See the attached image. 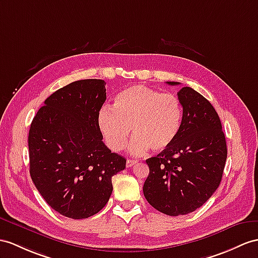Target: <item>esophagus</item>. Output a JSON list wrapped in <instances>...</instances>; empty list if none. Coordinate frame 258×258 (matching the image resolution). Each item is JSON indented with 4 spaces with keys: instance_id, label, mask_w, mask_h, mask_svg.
I'll return each mask as SVG.
<instances>
[{
    "instance_id": "obj_1",
    "label": "esophagus",
    "mask_w": 258,
    "mask_h": 258,
    "mask_svg": "<svg viewBox=\"0 0 258 258\" xmlns=\"http://www.w3.org/2000/svg\"><path fill=\"white\" fill-rule=\"evenodd\" d=\"M137 161L136 160H127V163H125V165H127V167H131L137 164Z\"/></svg>"
}]
</instances>
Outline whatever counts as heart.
Here are the masks:
<instances>
[{"label": "heart", "mask_w": 258, "mask_h": 258, "mask_svg": "<svg viewBox=\"0 0 258 258\" xmlns=\"http://www.w3.org/2000/svg\"><path fill=\"white\" fill-rule=\"evenodd\" d=\"M183 110L176 96L161 94L144 85H134L118 93L114 109L103 107L97 123L106 144L114 151L125 146L133 128L134 139L129 151L142 155L167 149L176 139L181 127Z\"/></svg>", "instance_id": "1"}]
</instances>
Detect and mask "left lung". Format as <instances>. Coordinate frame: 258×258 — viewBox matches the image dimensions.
I'll list each match as a JSON object with an SVG mask.
<instances>
[{
  "instance_id": "1",
  "label": "left lung",
  "mask_w": 258,
  "mask_h": 258,
  "mask_svg": "<svg viewBox=\"0 0 258 258\" xmlns=\"http://www.w3.org/2000/svg\"><path fill=\"white\" fill-rule=\"evenodd\" d=\"M177 96L183 107L179 134L167 149L146 161L150 173L143 185L148 203L172 217L195 211L212 196L228 154L221 121L209 100L188 86Z\"/></svg>"
}]
</instances>
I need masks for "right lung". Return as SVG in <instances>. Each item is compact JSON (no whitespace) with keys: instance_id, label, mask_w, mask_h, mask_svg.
<instances>
[{"instance_id":"1","label":"right lung","mask_w":258,"mask_h":258,"mask_svg":"<svg viewBox=\"0 0 258 258\" xmlns=\"http://www.w3.org/2000/svg\"><path fill=\"white\" fill-rule=\"evenodd\" d=\"M105 85L97 79L72 82L45 100L30 124L31 179L53 210L71 219L102 210L112 192L111 177L125 167L98 128Z\"/></svg>"}]
</instances>
